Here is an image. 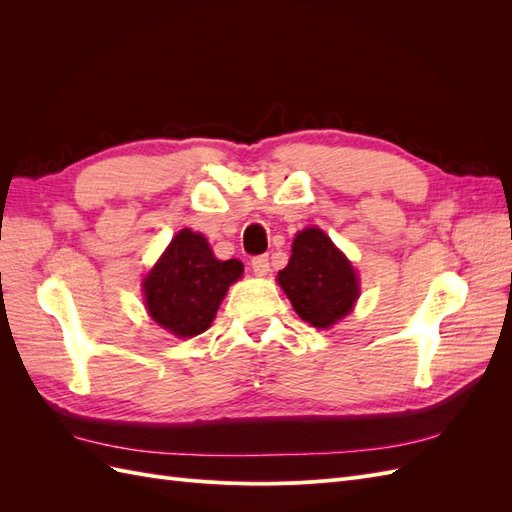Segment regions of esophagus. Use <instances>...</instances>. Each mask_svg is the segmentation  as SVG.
<instances>
[{"mask_svg":"<svg viewBox=\"0 0 512 512\" xmlns=\"http://www.w3.org/2000/svg\"><path fill=\"white\" fill-rule=\"evenodd\" d=\"M250 265L256 275H267L269 273V256H254Z\"/></svg>","mask_w":512,"mask_h":512,"instance_id":"1","label":"esophagus"}]
</instances>
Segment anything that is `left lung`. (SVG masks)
Here are the masks:
<instances>
[{"mask_svg": "<svg viewBox=\"0 0 512 512\" xmlns=\"http://www.w3.org/2000/svg\"><path fill=\"white\" fill-rule=\"evenodd\" d=\"M277 284L294 312L316 329H329L346 318L359 299V275L320 228H305L292 241L288 265Z\"/></svg>", "mask_w": 512, "mask_h": 512, "instance_id": "8db88e82", "label": "left lung"}]
</instances>
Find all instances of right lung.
Here are the masks:
<instances>
[{
    "label": "right lung",
    "instance_id": "1",
    "mask_svg": "<svg viewBox=\"0 0 512 512\" xmlns=\"http://www.w3.org/2000/svg\"><path fill=\"white\" fill-rule=\"evenodd\" d=\"M243 275L237 258L218 260L207 239L179 230L143 282L149 316L177 337L207 331L230 284Z\"/></svg>",
    "mask_w": 512,
    "mask_h": 512
}]
</instances>
